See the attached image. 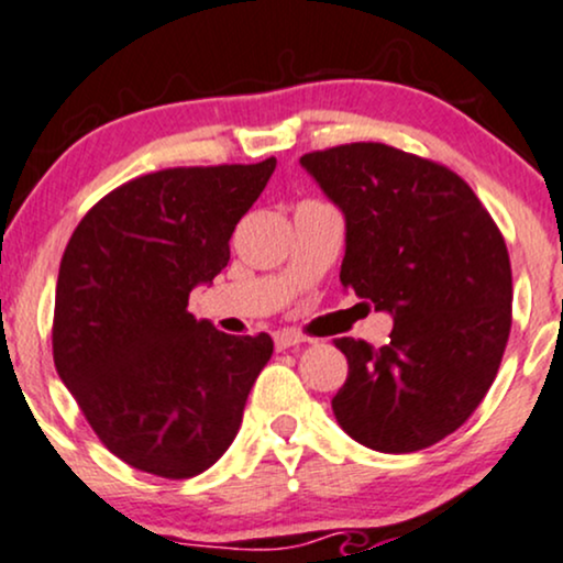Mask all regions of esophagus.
<instances>
[{"label":"esophagus","instance_id":"34e87169","mask_svg":"<svg viewBox=\"0 0 563 563\" xmlns=\"http://www.w3.org/2000/svg\"><path fill=\"white\" fill-rule=\"evenodd\" d=\"M303 335L301 333H296V331H277L275 333V349L277 352H286V349H290V346H299V344H303Z\"/></svg>","mask_w":563,"mask_h":563}]
</instances>
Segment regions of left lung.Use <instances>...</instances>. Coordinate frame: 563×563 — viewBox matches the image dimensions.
Here are the masks:
<instances>
[{"label": "left lung", "instance_id": "8db88e82", "mask_svg": "<svg viewBox=\"0 0 563 563\" xmlns=\"http://www.w3.org/2000/svg\"><path fill=\"white\" fill-rule=\"evenodd\" d=\"M344 211L341 286L394 318L389 344L335 339L349 376L333 416L378 452L431 448L489 391L510 333V260L474 190L384 142L301 156Z\"/></svg>", "mask_w": 563, "mask_h": 563}]
</instances>
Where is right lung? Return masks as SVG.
<instances>
[{
  "instance_id": "add662e5",
  "label": "right lung",
  "mask_w": 563,
  "mask_h": 563,
  "mask_svg": "<svg viewBox=\"0 0 563 563\" xmlns=\"http://www.w3.org/2000/svg\"><path fill=\"white\" fill-rule=\"evenodd\" d=\"M275 164L145 174L97 200L70 235L55 288L57 376L132 468L190 479L241 429L273 339L217 331L187 299L228 267L235 224Z\"/></svg>"
}]
</instances>
